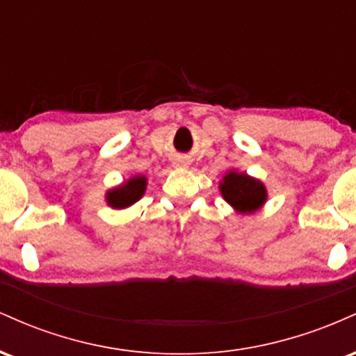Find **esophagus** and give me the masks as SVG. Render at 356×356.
Wrapping results in <instances>:
<instances>
[{
	"instance_id": "obj_1",
	"label": "esophagus",
	"mask_w": 356,
	"mask_h": 356,
	"mask_svg": "<svg viewBox=\"0 0 356 356\" xmlns=\"http://www.w3.org/2000/svg\"><path fill=\"white\" fill-rule=\"evenodd\" d=\"M177 167H186V164H184V162H177V164H175Z\"/></svg>"
}]
</instances>
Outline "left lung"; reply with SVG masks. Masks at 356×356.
Masks as SVG:
<instances>
[{
  "label": "left lung",
  "instance_id": "8db88e82",
  "mask_svg": "<svg viewBox=\"0 0 356 356\" xmlns=\"http://www.w3.org/2000/svg\"><path fill=\"white\" fill-rule=\"evenodd\" d=\"M224 201L241 214H252L266 202L268 192L264 184L248 174L229 170L219 184Z\"/></svg>",
  "mask_w": 356,
  "mask_h": 356
}]
</instances>
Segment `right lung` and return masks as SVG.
<instances>
[{"instance_id": "add662e5", "label": "right lung", "mask_w": 356, "mask_h": 356, "mask_svg": "<svg viewBox=\"0 0 356 356\" xmlns=\"http://www.w3.org/2000/svg\"><path fill=\"white\" fill-rule=\"evenodd\" d=\"M145 187L147 179L144 175H136V177L125 181L122 186L110 189L105 199H107V204L113 209H125V207L136 204L144 195Z\"/></svg>"}]
</instances>
